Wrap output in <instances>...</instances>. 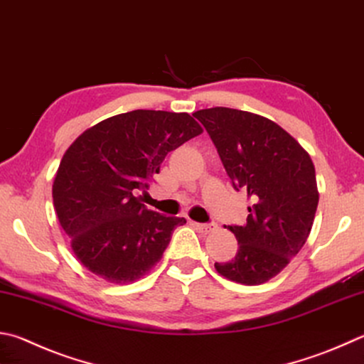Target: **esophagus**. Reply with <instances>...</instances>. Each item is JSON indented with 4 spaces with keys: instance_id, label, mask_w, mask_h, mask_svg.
<instances>
[{
    "instance_id": "esophagus-1",
    "label": "esophagus",
    "mask_w": 364,
    "mask_h": 364,
    "mask_svg": "<svg viewBox=\"0 0 364 364\" xmlns=\"http://www.w3.org/2000/svg\"><path fill=\"white\" fill-rule=\"evenodd\" d=\"M193 226L202 234H210L216 229L215 223H193Z\"/></svg>"
}]
</instances>
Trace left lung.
Returning a JSON list of instances; mask_svg holds the SVG:
<instances>
[{
  "instance_id": "left-lung-1",
  "label": "left lung",
  "mask_w": 364,
  "mask_h": 364,
  "mask_svg": "<svg viewBox=\"0 0 364 364\" xmlns=\"http://www.w3.org/2000/svg\"><path fill=\"white\" fill-rule=\"evenodd\" d=\"M194 116L208 132L235 191L253 199L243 226H228L239 250L218 272L261 285L288 266L312 229L318 189L314 162L280 125L247 111L208 108Z\"/></svg>"
}]
</instances>
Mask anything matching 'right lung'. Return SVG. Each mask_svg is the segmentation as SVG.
Masks as SVG:
<instances>
[{
    "instance_id": "right-lung-1",
    "label": "right lung",
    "mask_w": 364,
    "mask_h": 364,
    "mask_svg": "<svg viewBox=\"0 0 364 364\" xmlns=\"http://www.w3.org/2000/svg\"><path fill=\"white\" fill-rule=\"evenodd\" d=\"M202 134L188 113L135 109L79 135L57 170L58 221L84 267L111 283L149 272L186 220L148 210L141 196L170 151Z\"/></svg>"
}]
</instances>
